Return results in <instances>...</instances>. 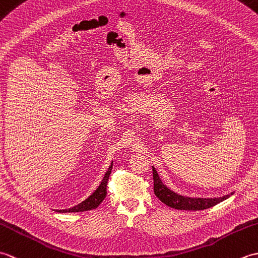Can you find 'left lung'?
<instances>
[{
	"label": "left lung",
	"mask_w": 258,
	"mask_h": 258,
	"mask_svg": "<svg viewBox=\"0 0 258 258\" xmlns=\"http://www.w3.org/2000/svg\"><path fill=\"white\" fill-rule=\"evenodd\" d=\"M153 168V179H154V194L164 204L175 208V210L183 211H202L215 206L218 203L225 201L233 193L225 195L218 199H191L174 193L171 189H168L165 185L162 183V180L158 176L157 172L154 167Z\"/></svg>",
	"instance_id": "left-lung-1"
}]
</instances>
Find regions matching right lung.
<instances>
[{"instance_id":"add662e5","label":"right lung","mask_w":258,"mask_h":258,"mask_svg":"<svg viewBox=\"0 0 258 258\" xmlns=\"http://www.w3.org/2000/svg\"><path fill=\"white\" fill-rule=\"evenodd\" d=\"M112 167H113V165L111 164V166L108 167L107 172L105 173V175H104L100 186H98L96 190L89 197V199H86L85 201L80 203L79 205H76L72 208H69V210H56V212H58V213H75V212L91 211V210H94V208H96L98 205L101 204L103 200L105 199V196H106V185L108 182L109 174H111V172H112Z\"/></svg>"}]
</instances>
